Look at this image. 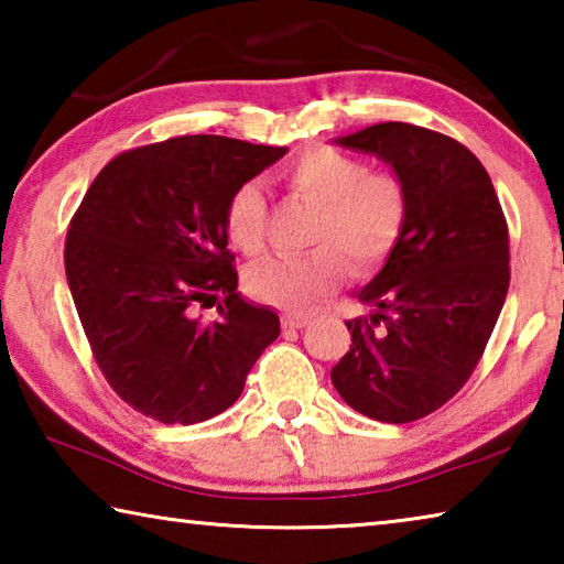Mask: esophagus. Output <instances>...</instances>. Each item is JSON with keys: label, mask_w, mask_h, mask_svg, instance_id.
<instances>
[{"label": "esophagus", "mask_w": 564, "mask_h": 564, "mask_svg": "<svg viewBox=\"0 0 564 564\" xmlns=\"http://www.w3.org/2000/svg\"><path fill=\"white\" fill-rule=\"evenodd\" d=\"M308 323V316H299V313H285L283 316V328L285 330H299Z\"/></svg>", "instance_id": "1"}]
</instances>
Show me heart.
I'll use <instances>...</instances> for the list:
<instances>
[{
	"label": "heart",
	"instance_id": "b5f03b06",
	"mask_svg": "<svg viewBox=\"0 0 564 564\" xmlns=\"http://www.w3.org/2000/svg\"><path fill=\"white\" fill-rule=\"evenodd\" d=\"M293 196L318 208L311 241L318 243L305 256H273L251 265L246 285L259 301L281 308H308L343 281L346 261L370 269L386 259L403 234L408 218L405 188L393 174L368 171L360 159L338 149L318 147L303 151L281 171ZM269 204L259 184L246 181L226 206V234L246 256L263 248Z\"/></svg>",
	"mask_w": 564,
	"mask_h": 564
}]
</instances>
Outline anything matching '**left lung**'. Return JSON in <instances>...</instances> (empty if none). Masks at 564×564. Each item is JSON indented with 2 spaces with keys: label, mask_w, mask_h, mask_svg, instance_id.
Here are the masks:
<instances>
[{
  "label": "left lung",
  "mask_w": 564,
  "mask_h": 564,
  "mask_svg": "<svg viewBox=\"0 0 564 564\" xmlns=\"http://www.w3.org/2000/svg\"><path fill=\"white\" fill-rule=\"evenodd\" d=\"M333 144L386 161L408 218L376 279L356 293L350 350L330 370L340 398L380 423L445 405L480 360L510 285L508 224L488 171L455 139L403 121Z\"/></svg>",
  "instance_id": "1"
}]
</instances>
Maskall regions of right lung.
I'll list each match as a JSON object with an SVG mask.
<instances>
[{"label": "right lung", "instance_id": "right-lung-1", "mask_svg": "<svg viewBox=\"0 0 564 564\" xmlns=\"http://www.w3.org/2000/svg\"><path fill=\"white\" fill-rule=\"evenodd\" d=\"M285 151L206 133L131 149L74 214L66 283L104 378L139 413L166 425L224 413L279 338V313L236 291L226 206ZM218 294L206 324L197 303Z\"/></svg>", "mask_w": 564, "mask_h": 564}]
</instances>
